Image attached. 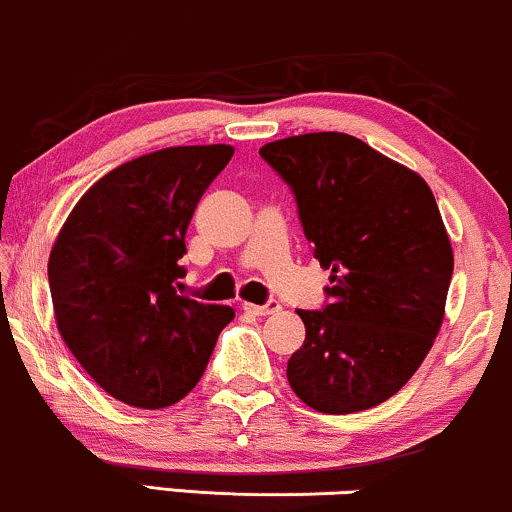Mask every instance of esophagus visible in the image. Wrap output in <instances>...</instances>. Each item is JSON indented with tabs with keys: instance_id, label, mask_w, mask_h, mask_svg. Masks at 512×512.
Masks as SVG:
<instances>
[{
	"instance_id": "34e87169",
	"label": "esophagus",
	"mask_w": 512,
	"mask_h": 512,
	"mask_svg": "<svg viewBox=\"0 0 512 512\" xmlns=\"http://www.w3.org/2000/svg\"><path fill=\"white\" fill-rule=\"evenodd\" d=\"M243 310L250 312V315L255 317H267V315H274V312L281 310V305L276 303V300H269L267 305H255V303H243Z\"/></svg>"
}]
</instances>
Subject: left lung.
Wrapping results in <instances>:
<instances>
[{"mask_svg": "<svg viewBox=\"0 0 512 512\" xmlns=\"http://www.w3.org/2000/svg\"><path fill=\"white\" fill-rule=\"evenodd\" d=\"M298 202L305 238L331 269L322 310H298L288 360L295 396L348 415L389 400L417 372L446 310L453 250L420 174L346 133H305L260 150Z\"/></svg>", "mask_w": 512, "mask_h": 512, "instance_id": "left-lung-1", "label": "left lung"}]
</instances>
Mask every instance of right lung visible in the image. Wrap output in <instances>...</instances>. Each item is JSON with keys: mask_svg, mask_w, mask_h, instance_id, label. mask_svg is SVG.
I'll list each match as a JSON object with an SVG mask.
<instances>
[{"mask_svg": "<svg viewBox=\"0 0 512 512\" xmlns=\"http://www.w3.org/2000/svg\"><path fill=\"white\" fill-rule=\"evenodd\" d=\"M231 145H183L116 166L78 200L49 255L64 343L109 396L157 410L205 372L226 305L181 295L186 231Z\"/></svg>", "mask_w": 512, "mask_h": 512, "instance_id": "right-lung-1", "label": "right lung"}]
</instances>
